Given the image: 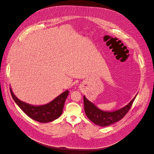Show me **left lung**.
Returning <instances> with one entry per match:
<instances>
[{
    "label": "left lung",
    "instance_id": "obj_1",
    "mask_svg": "<svg viewBox=\"0 0 154 154\" xmlns=\"http://www.w3.org/2000/svg\"><path fill=\"white\" fill-rule=\"evenodd\" d=\"M136 96L128 104L114 112H105L99 109L85 96H83L85 112L87 117L96 125L103 127H107L123 118L130 109Z\"/></svg>",
    "mask_w": 154,
    "mask_h": 154
}]
</instances>
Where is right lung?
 <instances>
[{"instance_id": "obj_1", "label": "right lung", "mask_w": 154, "mask_h": 154, "mask_svg": "<svg viewBox=\"0 0 154 154\" xmlns=\"http://www.w3.org/2000/svg\"><path fill=\"white\" fill-rule=\"evenodd\" d=\"M10 89L13 100L24 112L31 119L40 123H48L59 118L62 114L64 102L69 94V90H66L48 104L35 106L20 101Z\"/></svg>"}]
</instances>
